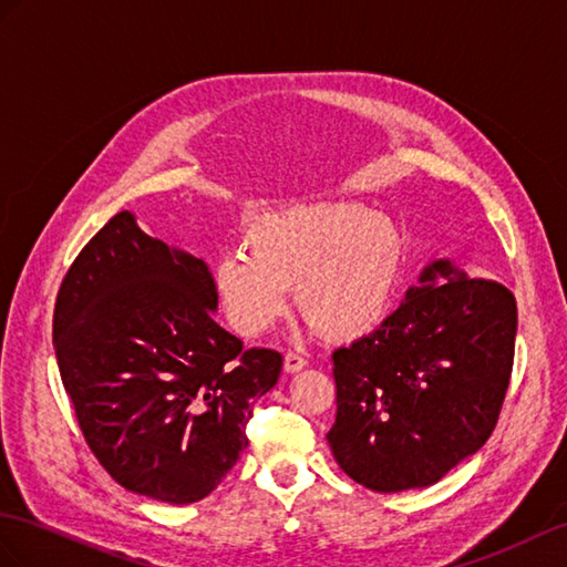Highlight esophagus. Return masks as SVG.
<instances>
[{"mask_svg": "<svg viewBox=\"0 0 567 567\" xmlns=\"http://www.w3.org/2000/svg\"><path fill=\"white\" fill-rule=\"evenodd\" d=\"M306 365H308V361L298 351H286V355H284L286 372H298V370H302Z\"/></svg>", "mask_w": 567, "mask_h": 567, "instance_id": "obj_1", "label": "esophagus"}]
</instances>
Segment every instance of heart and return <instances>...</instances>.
I'll return each instance as SVG.
<instances>
[{"mask_svg":"<svg viewBox=\"0 0 567 567\" xmlns=\"http://www.w3.org/2000/svg\"><path fill=\"white\" fill-rule=\"evenodd\" d=\"M243 247L247 255H226L214 267L220 306L243 337L265 334L296 288L315 329L337 341L361 339L388 317L404 259L390 218L343 202L259 216Z\"/></svg>","mask_w":567,"mask_h":567,"instance_id":"1","label":"heart"}]
</instances>
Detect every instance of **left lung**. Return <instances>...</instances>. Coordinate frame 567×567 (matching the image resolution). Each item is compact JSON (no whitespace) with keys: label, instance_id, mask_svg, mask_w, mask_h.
Here are the masks:
<instances>
[{"label":"left lung","instance_id":"1","mask_svg":"<svg viewBox=\"0 0 567 567\" xmlns=\"http://www.w3.org/2000/svg\"><path fill=\"white\" fill-rule=\"evenodd\" d=\"M437 275L449 279L434 284ZM368 337L331 355L334 460L355 483L399 493L433 486L498 423L513 375L517 302L498 281L435 261Z\"/></svg>","mask_w":567,"mask_h":567}]
</instances>
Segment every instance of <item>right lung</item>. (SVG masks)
I'll list each match as a JSON object with an SVG mask.
<instances>
[{
  "label": "right lung",
  "instance_id": "obj_1",
  "mask_svg": "<svg viewBox=\"0 0 567 567\" xmlns=\"http://www.w3.org/2000/svg\"><path fill=\"white\" fill-rule=\"evenodd\" d=\"M216 302L209 267L130 212L64 274L52 317L62 384L95 460L132 493L206 498L247 447L252 402L279 380L281 353L243 349L214 322Z\"/></svg>",
  "mask_w": 567,
  "mask_h": 567
}]
</instances>
